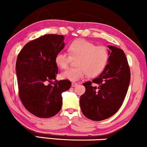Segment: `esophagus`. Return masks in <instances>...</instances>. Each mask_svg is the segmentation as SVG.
<instances>
[{
    "instance_id": "esophagus-1",
    "label": "esophagus",
    "mask_w": 147,
    "mask_h": 147,
    "mask_svg": "<svg viewBox=\"0 0 147 147\" xmlns=\"http://www.w3.org/2000/svg\"><path fill=\"white\" fill-rule=\"evenodd\" d=\"M78 84V83L72 82V83H71V86H72V87H75V86H76Z\"/></svg>"
}]
</instances>
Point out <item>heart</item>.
Listing matches in <instances>:
<instances>
[{
    "label": "heart",
    "instance_id": "b5f03b06",
    "mask_svg": "<svg viewBox=\"0 0 147 147\" xmlns=\"http://www.w3.org/2000/svg\"><path fill=\"white\" fill-rule=\"evenodd\" d=\"M70 54L60 52L56 57V63L61 69L69 65L72 59H77V67L69 68L61 74L63 79L75 82L88 75L95 77L101 74L106 67L109 52L104 46H97L93 43L78 39L74 41L69 47Z\"/></svg>",
    "mask_w": 147,
    "mask_h": 147
}]
</instances>
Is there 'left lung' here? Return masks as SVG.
<instances>
[{
  "mask_svg": "<svg viewBox=\"0 0 147 147\" xmlns=\"http://www.w3.org/2000/svg\"><path fill=\"white\" fill-rule=\"evenodd\" d=\"M109 59L100 75L83 83L86 90L80 105L83 115L92 121H102L119 110L130 82V69L123 50L109 46Z\"/></svg>",
  "mask_w": 147,
  "mask_h": 147,
  "instance_id": "8db88e82",
  "label": "left lung"
}]
</instances>
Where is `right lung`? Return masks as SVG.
<instances>
[{
  "mask_svg": "<svg viewBox=\"0 0 147 147\" xmlns=\"http://www.w3.org/2000/svg\"><path fill=\"white\" fill-rule=\"evenodd\" d=\"M64 39L63 35H45L27 43L18 56L20 99L25 108L37 117L57 115L62 107V93L71 85L67 80H56L59 70L56 57L64 48Z\"/></svg>",
  "mask_w": 147,
  "mask_h": 147,
  "instance_id": "1",
  "label": "right lung"
}]
</instances>
